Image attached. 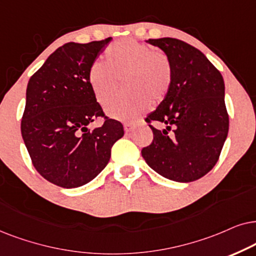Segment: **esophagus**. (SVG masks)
Listing matches in <instances>:
<instances>
[{
	"label": "esophagus",
	"mask_w": 256,
	"mask_h": 256,
	"mask_svg": "<svg viewBox=\"0 0 256 256\" xmlns=\"http://www.w3.org/2000/svg\"><path fill=\"white\" fill-rule=\"evenodd\" d=\"M134 122H124V130H125V132L126 134H128V132H131L132 131V128H134Z\"/></svg>",
	"instance_id": "esophagus-1"
}]
</instances>
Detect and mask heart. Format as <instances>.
Listing matches in <instances>:
<instances>
[{"mask_svg":"<svg viewBox=\"0 0 256 256\" xmlns=\"http://www.w3.org/2000/svg\"><path fill=\"white\" fill-rule=\"evenodd\" d=\"M105 63L94 62L88 69L91 90L102 106L110 104L120 88L126 94L108 108V114L131 120L159 103L172 84V66L168 54L131 38L116 40L105 50Z\"/></svg>","mask_w":256,"mask_h":256,"instance_id":"1","label":"heart"}]
</instances>
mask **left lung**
<instances>
[{
    "mask_svg": "<svg viewBox=\"0 0 256 256\" xmlns=\"http://www.w3.org/2000/svg\"><path fill=\"white\" fill-rule=\"evenodd\" d=\"M148 43L168 54L172 66L168 94L145 122L153 132L142 156L160 176L178 182L200 179L214 168L227 138L230 118L220 71L196 48L164 37ZM152 121L166 128L158 130Z\"/></svg>",
    "mask_w": 256,
    "mask_h": 256,
    "instance_id": "left-lung-1",
    "label": "left lung"
}]
</instances>
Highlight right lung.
<instances>
[{
  "label": "right lung",
  "mask_w": 256,
  "mask_h": 256,
  "mask_svg": "<svg viewBox=\"0 0 256 256\" xmlns=\"http://www.w3.org/2000/svg\"><path fill=\"white\" fill-rule=\"evenodd\" d=\"M110 40L66 43L29 80L22 138L36 171L63 188L96 178L124 136L122 122L105 116L88 80V69ZM100 116L104 125L88 129Z\"/></svg>",
  "instance_id": "right-lung-1"
}]
</instances>
